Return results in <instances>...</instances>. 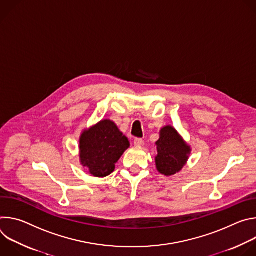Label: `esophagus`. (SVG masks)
Listing matches in <instances>:
<instances>
[{
  "instance_id": "esophagus-1",
  "label": "esophagus",
  "mask_w": 256,
  "mask_h": 256,
  "mask_svg": "<svg viewBox=\"0 0 256 256\" xmlns=\"http://www.w3.org/2000/svg\"><path fill=\"white\" fill-rule=\"evenodd\" d=\"M134 146H136V147H142L144 142V140H142V138H134Z\"/></svg>"
}]
</instances>
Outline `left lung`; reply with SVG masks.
Returning a JSON list of instances; mask_svg holds the SVG:
<instances>
[{"label":"left lung","mask_w":256,"mask_h":256,"mask_svg":"<svg viewBox=\"0 0 256 256\" xmlns=\"http://www.w3.org/2000/svg\"><path fill=\"white\" fill-rule=\"evenodd\" d=\"M159 134L160 138L156 142V168L159 173L171 176L180 172L186 165L192 148L172 126H163Z\"/></svg>","instance_id":"obj_1"}]
</instances>
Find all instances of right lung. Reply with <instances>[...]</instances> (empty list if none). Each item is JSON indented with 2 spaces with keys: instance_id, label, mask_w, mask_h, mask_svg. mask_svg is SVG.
<instances>
[{
  "instance_id": "add662e5",
  "label": "right lung",
  "mask_w": 256,
  "mask_h": 256,
  "mask_svg": "<svg viewBox=\"0 0 256 256\" xmlns=\"http://www.w3.org/2000/svg\"><path fill=\"white\" fill-rule=\"evenodd\" d=\"M130 148V142L110 120H102L85 128L79 138L80 164L95 177H106Z\"/></svg>"
}]
</instances>
